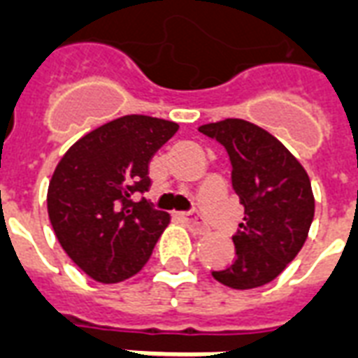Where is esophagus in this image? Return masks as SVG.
I'll list each match as a JSON object with an SVG mask.
<instances>
[{
    "mask_svg": "<svg viewBox=\"0 0 358 358\" xmlns=\"http://www.w3.org/2000/svg\"><path fill=\"white\" fill-rule=\"evenodd\" d=\"M185 225L193 231V233H204L206 231V223L201 222L199 217H193V215H184Z\"/></svg>",
    "mask_w": 358,
    "mask_h": 358,
    "instance_id": "obj_1",
    "label": "esophagus"
}]
</instances>
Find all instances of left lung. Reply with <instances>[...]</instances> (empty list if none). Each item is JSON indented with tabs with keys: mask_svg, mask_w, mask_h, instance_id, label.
I'll list each match as a JSON object with an SVG mask.
<instances>
[{
	"mask_svg": "<svg viewBox=\"0 0 358 358\" xmlns=\"http://www.w3.org/2000/svg\"><path fill=\"white\" fill-rule=\"evenodd\" d=\"M227 150L244 222L233 236L236 257L212 276L231 289H253L282 274L308 238L313 222L310 176L276 136L240 118L201 125Z\"/></svg>",
	"mask_w": 358,
	"mask_h": 358,
	"instance_id": "obj_1",
	"label": "left lung"
}]
</instances>
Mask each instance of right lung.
I'll use <instances>...</instances> for the list:
<instances>
[{
	"label": "right lung",
	"instance_id": "right-lung-1",
	"mask_svg": "<svg viewBox=\"0 0 358 358\" xmlns=\"http://www.w3.org/2000/svg\"><path fill=\"white\" fill-rule=\"evenodd\" d=\"M176 131V122L129 114L86 133L59 159L48 217L71 261L95 282L135 276L171 222L146 199L131 197L148 191L150 159Z\"/></svg>",
	"mask_w": 358,
	"mask_h": 358
}]
</instances>
